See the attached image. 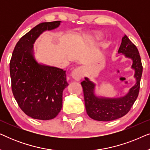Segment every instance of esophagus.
I'll return each mask as SVG.
<instances>
[{"label":"esophagus","mask_w":150,"mask_h":150,"mask_svg":"<svg viewBox=\"0 0 150 150\" xmlns=\"http://www.w3.org/2000/svg\"><path fill=\"white\" fill-rule=\"evenodd\" d=\"M71 76L73 78L75 81H80L83 77V69L81 67H76L71 71Z\"/></svg>","instance_id":"34e87169"}]
</instances>
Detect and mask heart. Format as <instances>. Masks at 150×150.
<instances>
[{
    "instance_id": "1",
    "label": "heart",
    "mask_w": 150,
    "mask_h": 150,
    "mask_svg": "<svg viewBox=\"0 0 150 150\" xmlns=\"http://www.w3.org/2000/svg\"><path fill=\"white\" fill-rule=\"evenodd\" d=\"M98 38H102V35H100V34H99V35H98Z\"/></svg>"
}]
</instances>
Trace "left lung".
Here are the masks:
<instances>
[{
	"label": "left lung",
	"mask_w": 150,
	"mask_h": 150,
	"mask_svg": "<svg viewBox=\"0 0 150 150\" xmlns=\"http://www.w3.org/2000/svg\"><path fill=\"white\" fill-rule=\"evenodd\" d=\"M118 52L132 60V68L135 71L134 76L136 79V83L124 97L117 98L98 97L94 93L96 85L85 77V81L81 82L85 108L88 115L93 120L108 122L122 117L128 113L138 97L143 72V66L138 49L124 35Z\"/></svg>",
	"instance_id": "left-lung-1"
}]
</instances>
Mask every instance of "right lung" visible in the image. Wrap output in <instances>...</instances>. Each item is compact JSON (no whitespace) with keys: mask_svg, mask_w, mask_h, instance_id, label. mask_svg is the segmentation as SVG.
I'll return each instance as SVG.
<instances>
[{"mask_svg":"<svg viewBox=\"0 0 150 150\" xmlns=\"http://www.w3.org/2000/svg\"><path fill=\"white\" fill-rule=\"evenodd\" d=\"M61 21L42 22L33 28L16 44L10 61L11 89L18 106L26 115L40 120L54 119L63 106V91L68 85L62 69L39 63L33 44L46 30Z\"/></svg>","mask_w":150,"mask_h":150,"instance_id":"add662e5","label":"right lung"}]
</instances>
